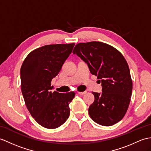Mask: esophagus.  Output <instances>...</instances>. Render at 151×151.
Returning a JSON list of instances; mask_svg holds the SVG:
<instances>
[{"label":"esophagus","mask_w":151,"mask_h":151,"mask_svg":"<svg viewBox=\"0 0 151 151\" xmlns=\"http://www.w3.org/2000/svg\"><path fill=\"white\" fill-rule=\"evenodd\" d=\"M87 92L86 91H83V92H78V94H80V95H83V94H86Z\"/></svg>","instance_id":"esophagus-1"}]
</instances>
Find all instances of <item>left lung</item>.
Listing matches in <instances>:
<instances>
[{
  "label": "left lung",
  "instance_id": "left-lung-1",
  "mask_svg": "<svg viewBox=\"0 0 151 151\" xmlns=\"http://www.w3.org/2000/svg\"><path fill=\"white\" fill-rule=\"evenodd\" d=\"M73 52L87 63L91 73L101 82L102 93H92L94 101L89 108L91 118L104 126L118 123L127 111L132 90L124 56L111 45L96 41L77 44Z\"/></svg>",
  "mask_w": 151,
  "mask_h": 151
}]
</instances>
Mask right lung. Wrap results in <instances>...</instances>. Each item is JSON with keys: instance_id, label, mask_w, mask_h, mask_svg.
<instances>
[{"instance_id": "add662e5", "label": "right lung", "mask_w": 151, "mask_h": 151, "mask_svg": "<svg viewBox=\"0 0 151 151\" xmlns=\"http://www.w3.org/2000/svg\"><path fill=\"white\" fill-rule=\"evenodd\" d=\"M75 43L45 45L30 52L20 69L21 90L28 111L38 124L55 129L68 120L75 93H52L51 80L60 71Z\"/></svg>"}]
</instances>
